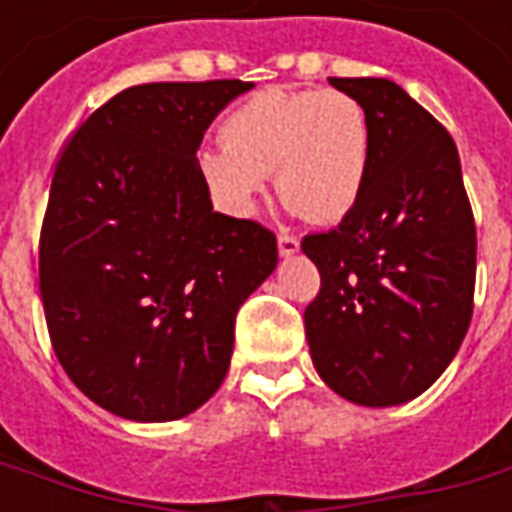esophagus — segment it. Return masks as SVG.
Returning <instances> with one entry per match:
<instances>
[{
  "instance_id": "1",
  "label": "esophagus",
  "mask_w": 512,
  "mask_h": 512,
  "mask_svg": "<svg viewBox=\"0 0 512 512\" xmlns=\"http://www.w3.org/2000/svg\"><path fill=\"white\" fill-rule=\"evenodd\" d=\"M277 244H279V255H282V257H290V255H296V252H299V238H296V235L279 233Z\"/></svg>"
}]
</instances>
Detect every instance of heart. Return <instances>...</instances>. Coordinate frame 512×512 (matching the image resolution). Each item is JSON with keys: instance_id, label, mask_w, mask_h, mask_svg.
<instances>
[{"instance_id": "b5f03b06", "label": "heart", "mask_w": 512, "mask_h": 512, "mask_svg": "<svg viewBox=\"0 0 512 512\" xmlns=\"http://www.w3.org/2000/svg\"><path fill=\"white\" fill-rule=\"evenodd\" d=\"M222 142L200 153L202 178L241 216L271 172L279 200L318 224L340 222L365 189L370 117L343 90H263L227 115Z\"/></svg>"}]
</instances>
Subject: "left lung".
Returning <instances> with one entry per match:
<instances>
[{"mask_svg":"<svg viewBox=\"0 0 512 512\" xmlns=\"http://www.w3.org/2000/svg\"><path fill=\"white\" fill-rule=\"evenodd\" d=\"M329 84L365 106L370 167L354 211L301 241L321 271L304 329L329 389L359 406H397L447 370L472 321V205L452 136L403 87Z\"/></svg>","mask_w":512,"mask_h":512,"instance_id":"1","label":"left lung"}]
</instances>
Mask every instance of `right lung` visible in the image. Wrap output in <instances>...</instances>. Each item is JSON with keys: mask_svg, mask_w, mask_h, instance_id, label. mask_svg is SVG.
I'll use <instances>...</instances> for the list:
<instances>
[{"mask_svg": "<svg viewBox=\"0 0 512 512\" xmlns=\"http://www.w3.org/2000/svg\"><path fill=\"white\" fill-rule=\"evenodd\" d=\"M252 82L128 87L60 153L40 230L54 354L93 403L134 422L197 411L222 386L235 312L277 268V235L216 213L197 147Z\"/></svg>", "mask_w": 512, "mask_h": 512, "instance_id": "right-lung-1", "label": "right lung"}]
</instances>
